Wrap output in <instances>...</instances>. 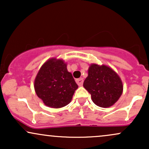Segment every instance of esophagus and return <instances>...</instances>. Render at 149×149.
<instances>
[{
	"label": "esophagus",
	"instance_id": "34e87169",
	"mask_svg": "<svg viewBox=\"0 0 149 149\" xmlns=\"http://www.w3.org/2000/svg\"><path fill=\"white\" fill-rule=\"evenodd\" d=\"M76 83H77V84H78V85H79V86H82V85H83V78H78V79H76Z\"/></svg>",
	"mask_w": 149,
	"mask_h": 149
}]
</instances>
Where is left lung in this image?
Masks as SVG:
<instances>
[{"label": "left lung", "mask_w": 149, "mask_h": 149, "mask_svg": "<svg viewBox=\"0 0 149 149\" xmlns=\"http://www.w3.org/2000/svg\"><path fill=\"white\" fill-rule=\"evenodd\" d=\"M83 87L91 95L92 102L100 107H109L123 93V83L113 70L103 65L92 64Z\"/></svg>", "instance_id": "obj_1"}]
</instances>
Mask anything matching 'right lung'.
Listing matches in <instances>:
<instances>
[{
  "label": "right lung",
  "mask_w": 149,
  "mask_h": 149,
  "mask_svg": "<svg viewBox=\"0 0 149 149\" xmlns=\"http://www.w3.org/2000/svg\"><path fill=\"white\" fill-rule=\"evenodd\" d=\"M34 88L38 97L46 106L61 108L70 103L78 85L64 61L51 59L38 73Z\"/></svg>",
  "instance_id": "right-lung-1"
}]
</instances>
